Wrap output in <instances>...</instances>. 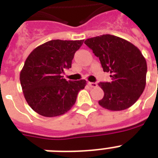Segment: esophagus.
Here are the masks:
<instances>
[{"mask_svg": "<svg viewBox=\"0 0 158 158\" xmlns=\"http://www.w3.org/2000/svg\"><path fill=\"white\" fill-rule=\"evenodd\" d=\"M89 85L91 87V88H97V87H98L97 83H93V82H89Z\"/></svg>", "mask_w": 158, "mask_h": 158, "instance_id": "obj_1", "label": "esophagus"}]
</instances>
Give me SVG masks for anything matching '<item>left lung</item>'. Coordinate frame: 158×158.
<instances>
[{"instance_id": "obj_1", "label": "left lung", "mask_w": 158, "mask_h": 158, "mask_svg": "<svg viewBox=\"0 0 158 158\" xmlns=\"http://www.w3.org/2000/svg\"><path fill=\"white\" fill-rule=\"evenodd\" d=\"M84 43L98 57L111 82L99 83L104 92L99 105L110 110H123L137 102L145 89L147 62L139 49L110 34L88 38Z\"/></svg>"}]
</instances>
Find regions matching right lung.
I'll return each mask as SVG.
<instances>
[{"mask_svg":"<svg viewBox=\"0 0 158 158\" xmlns=\"http://www.w3.org/2000/svg\"><path fill=\"white\" fill-rule=\"evenodd\" d=\"M83 43L84 40H52L27 57L19 76L21 87L29 106L39 115L55 117L66 113L86 86L84 79L67 81L61 75L71 68L74 53Z\"/></svg>","mask_w":158,"mask_h":158,"instance_id":"1","label":"right lung"}]
</instances>
